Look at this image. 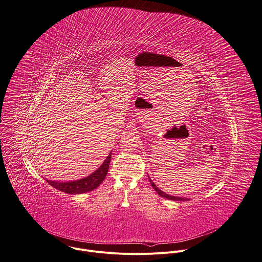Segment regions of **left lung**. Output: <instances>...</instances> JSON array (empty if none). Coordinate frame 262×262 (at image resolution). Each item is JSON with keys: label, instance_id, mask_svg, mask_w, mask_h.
<instances>
[{"label": "left lung", "instance_id": "1", "mask_svg": "<svg viewBox=\"0 0 262 262\" xmlns=\"http://www.w3.org/2000/svg\"><path fill=\"white\" fill-rule=\"evenodd\" d=\"M149 180H150V182H151V185L153 186V188L155 189V191L157 192L158 194L160 195V196H162V198H165V199H168V200H171V201H187L188 199H184V198H179V196H172V195H169V194H167V193H165V192H163L162 190H160L159 188H158L157 186L154 184V182L150 179V177H149Z\"/></svg>", "mask_w": 262, "mask_h": 262}]
</instances>
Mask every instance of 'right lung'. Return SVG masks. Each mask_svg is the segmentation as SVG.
Segmentation results:
<instances>
[{"instance_id": "add662e5", "label": "right lung", "mask_w": 262, "mask_h": 262, "mask_svg": "<svg viewBox=\"0 0 262 262\" xmlns=\"http://www.w3.org/2000/svg\"><path fill=\"white\" fill-rule=\"evenodd\" d=\"M111 160V153L109 156L106 158L103 164L91 175H89L86 178L76 180V181H70V182H57V181H51L47 180L50 185H52L53 188H56L59 191L70 193V194H80L85 193L88 191H92L93 189L97 188L105 179L106 174L108 172L109 163Z\"/></svg>"}]
</instances>
